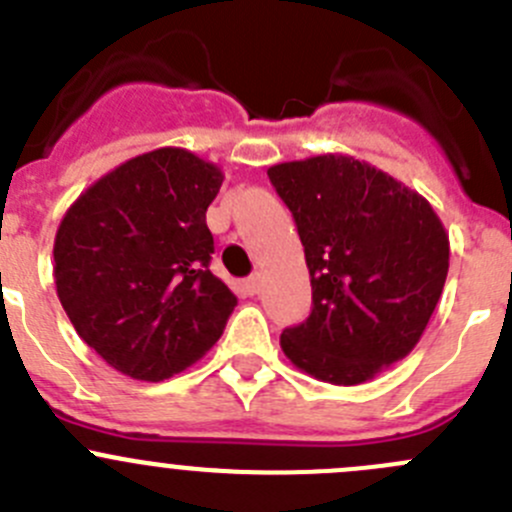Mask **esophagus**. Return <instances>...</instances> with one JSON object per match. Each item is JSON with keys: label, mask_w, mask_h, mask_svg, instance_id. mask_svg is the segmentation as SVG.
Listing matches in <instances>:
<instances>
[{"label": "esophagus", "mask_w": 512, "mask_h": 512, "mask_svg": "<svg viewBox=\"0 0 512 512\" xmlns=\"http://www.w3.org/2000/svg\"><path fill=\"white\" fill-rule=\"evenodd\" d=\"M260 285H262V275L260 272H255V275H250L245 280V292L247 295H257V292H260Z\"/></svg>", "instance_id": "1"}]
</instances>
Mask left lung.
<instances>
[{"mask_svg": "<svg viewBox=\"0 0 512 512\" xmlns=\"http://www.w3.org/2000/svg\"><path fill=\"white\" fill-rule=\"evenodd\" d=\"M295 217L310 270L312 312L280 347L297 370L362 385L420 342L443 295L450 240L433 205L350 155L267 170Z\"/></svg>", "mask_w": 512, "mask_h": 512, "instance_id": "8db88e82", "label": "left lung"}]
</instances>
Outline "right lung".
Instances as JSON below:
<instances>
[{
	"label": "right lung",
	"mask_w": 512,
	"mask_h": 512,
	"mask_svg": "<svg viewBox=\"0 0 512 512\" xmlns=\"http://www.w3.org/2000/svg\"><path fill=\"white\" fill-rule=\"evenodd\" d=\"M222 170L182 147L99 177L64 212L54 285L77 335L117 372L160 382L195 365L237 297L210 272L205 222Z\"/></svg>",
	"instance_id": "1"
}]
</instances>
